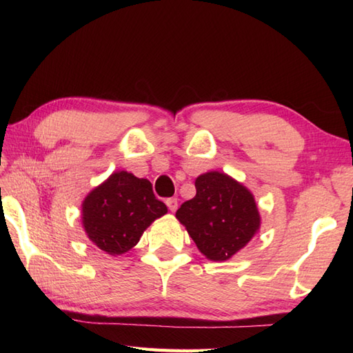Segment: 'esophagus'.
<instances>
[{
	"label": "esophagus",
	"instance_id": "1",
	"mask_svg": "<svg viewBox=\"0 0 353 353\" xmlns=\"http://www.w3.org/2000/svg\"><path fill=\"white\" fill-rule=\"evenodd\" d=\"M165 203H167V206H168V209L171 212H176L177 211V199H167V201H165Z\"/></svg>",
	"mask_w": 353,
	"mask_h": 353
}]
</instances>
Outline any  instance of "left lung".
I'll return each mask as SVG.
<instances>
[{
	"label": "left lung",
	"mask_w": 353,
	"mask_h": 353,
	"mask_svg": "<svg viewBox=\"0 0 353 353\" xmlns=\"http://www.w3.org/2000/svg\"><path fill=\"white\" fill-rule=\"evenodd\" d=\"M196 190V197L177 209L176 219L208 259L228 261L259 230L256 201L244 185L220 171L200 174Z\"/></svg>",
	"instance_id": "obj_1"
}]
</instances>
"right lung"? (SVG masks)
<instances>
[{
    "mask_svg": "<svg viewBox=\"0 0 353 353\" xmlns=\"http://www.w3.org/2000/svg\"><path fill=\"white\" fill-rule=\"evenodd\" d=\"M167 212L147 179L115 171L83 200L81 223L100 250L117 256L137 245L150 224Z\"/></svg>",
    "mask_w": 353,
    "mask_h": 353,
    "instance_id": "1",
    "label": "right lung"
}]
</instances>
